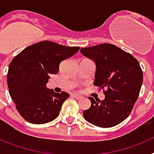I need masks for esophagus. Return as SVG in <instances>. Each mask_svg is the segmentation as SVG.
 Returning a JSON list of instances; mask_svg holds the SVG:
<instances>
[{
    "label": "esophagus",
    "mask_w": 154,
    "mask_h": 154,
    "mask_svg": "<svg viewBox=\"0 0 154 154\" xmlns=\"http://www.w3.org/2000/svg\"><path fill=\"white\" fill-rule=\"evenodd\" d=\"M72 97H74L75 99H77V100H79V99H82L81 96H79V95H77V94H75V93L72 94Z\"/></svg>",
    "instance_id": "obj_1"
}]
</instances>
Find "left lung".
Wrapping results in <instances>:
<instances>
[{"instance_id": "obj_1", "label": "left lung", "mask_w": 154, "mask_h": 154, "mask_svg": "<svg viewBox=\"0 0 154 154\" xmlns=\"http://www.w3.org/2000/svg\"><path fill=\"white\" fill-rule=\"evenodd\" d=\"M81 53L96 65L94 85L103 89L105 99L89 97L91 106L83 111L86 121L99 127L115 126L131 113L143 83V71L131 54L112 44L82 48Z\"/></svg>"}]
</instances>
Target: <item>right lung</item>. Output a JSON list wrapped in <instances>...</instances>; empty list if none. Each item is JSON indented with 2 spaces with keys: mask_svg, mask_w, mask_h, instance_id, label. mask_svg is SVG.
<instances>
[{
  "mask_svg": "<svg viewBox=\"0 0 154 154\" xmlns=\"http://www.w3.org/2000/svg\"><path fill=\"white\" fill-rule=\"evenodd\" d=\"M79 47H68L50 41L28 46L12 59L8 72L9 93L19 114L34 124H43L57 118L66 92L47 89L50 74H57L63 60L78 52Z\"/></svg>",
  "mask_w": 154,
  "mask_h": 154,
  "instance_id": "1",
  "label": "right lung"
}]
</instances>
